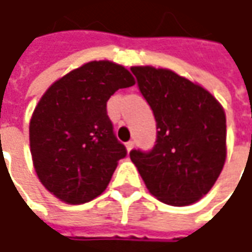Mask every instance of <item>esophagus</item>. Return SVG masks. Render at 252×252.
<instances>
[{"mask_svg":"<svg viewBox=\"0 0 252 252\" xmlns=\"http://www.w3.org/2000/svg\"><path fill=\"white\" fill-rule=\"evenodd\" d=\"M133 147H134V141L130 140V141H127V143H126V149H127V151H130Z\"/></svg>","mask_w":252,"mask_h":252,"instance_id":"1","label":"esophagus"}]
</instances>
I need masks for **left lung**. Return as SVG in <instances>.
<instances>
[{"label": "left lung", "instance_id": "obj_1", "mask_svg": "<svg viewBox=\"0 0 252 252\" xmlns=\"http://www.w3.org/2000/svg\"><path fill=\"white\" fill-rule=\"evenodd\" d=\"M157 122L150 151L131 150L151 195L172 206L205 196L226 161V113L216 98L171 70L131 67Z\"/></svg>", "mask_w": 252, "mask_h": 252}]
</instances>
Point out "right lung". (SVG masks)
I'll return each instance as SVG.
<instances>
[{
  "mask_svg": "<svg viewBox=\"0 0 252 252\" xmlns=\"http://www.w3.org/2000/svg\"><path fill=\"white\" fill-rule=\"evenodd\" d=\"M134 85L131 74L108 60L90 62L52 84L34 108L29 140L44 188L70 205L106 189L127 151L113 133L106 102Z\"/></svg>",
  "mask_w": 252,
  "mask_h": 252,
  "instance_id": "right-lung-1",
  "label": "right lung"
}]
</instances>
